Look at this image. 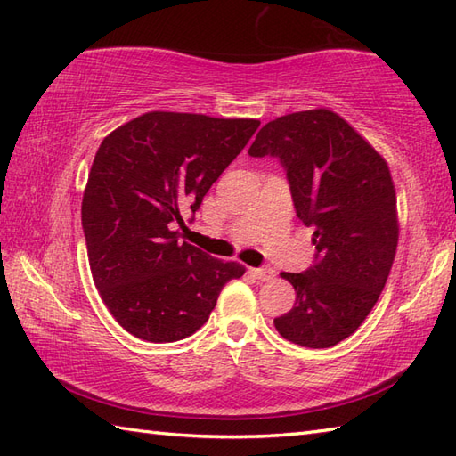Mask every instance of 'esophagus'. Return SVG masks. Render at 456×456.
Listing matches in <instances>:
<instances>
[{
	"instance_id": "esophagus-1",
	"label": "esophagus",
	"mask_w": 456,
	"mask_h": 456,
	"mask_svg": "<svg viewBox=\"0 0 456 456\" xmlns=\"http://www.w3.org/2000/svg\"><path fill=\"white\" fill-rule=\"evenodd\" d=\"M253 274L260 280V282H268V280H273V278L276 276L274 268H270V266H260V268H255V270H253Z\"/></svg>"
}]
</instances>
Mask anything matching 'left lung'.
Wrapping results in <instances>:
<instances>
[{"mask_svg":"<svg viewBox=\"0 0 456 456\" xmlns=\"http://www.w3.org/2000/svg\"><path fill=\"white\" fill-rule=\"evenodd\" d=\"M248 154L280 160L296 216L315 229V263L299 274L282 273L296 289V304L274 319L276 331L309 348L341 343L380 297L398 247L388 164L329 110L266 123Z\"/></svg>","mask_w":456,"mask_h":456,"instance_id":"8db88e82","label":"left lung"}]
</instances>
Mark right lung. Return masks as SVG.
I'll use <instances>...</instances> for the list:
<instances>
[{
  "mask_svg": "<svg viewBox=\"0 0 456 456\" xmlns=\"http://www.w3.org/2000/svg\"><path fill=\"white\" fill-rule=\"evenodd\" d=\"M256 119L151 111L100 144L82 200L95 288L125 331L151 343L186 338L245 268L180 240L211 183L258 129ZM193 221V217L190 219Z\"/></svg>",
  "mask_w": 456,
  "mask_h": 456,
  "instance_id": "right-lung-1",
  "label": "right lung"
}]
</instances>
